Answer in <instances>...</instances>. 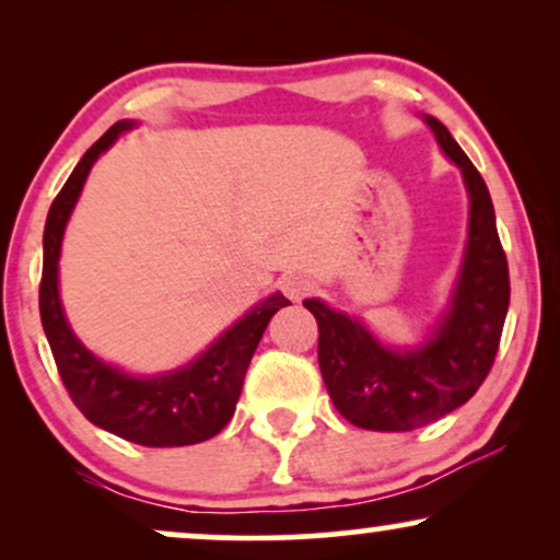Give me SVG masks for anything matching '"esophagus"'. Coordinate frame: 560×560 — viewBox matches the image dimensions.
Instances as JSON below:
<instances>
[{
    "label": "esophagus",
    "instance_id": "1",
    "mask_svg": "<svg viewBox=\"0 0 560 560\" xmlns=\"http://www.w3.org/2000/svg\"><path fill=\"white\" fill-rule=\"evenodd\" d=\"M280 288H282V293L290 298V301H303L305 295H311L313 282L308 278H301V275H290V278L280 282Z\"/></svg>",
    "mask_w": 560,
    "mask_h": 560
}]
</instances>
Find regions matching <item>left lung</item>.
Listing matches in <instances>:
<instances>
[{"label": "left lung", "mask_w": 560, "mask_h": 560, "mask_svg": "<svg viewBox=\"0 0 560 560\" xmlns=\"http://www.w3.org/2000/svg\"><path fill=\"white\" fill-rule=\"evenodd\" d=\"M425 125L462 171L469 232L448 308L418 347L382 343L362 320L303 301L318 324V366L336 410L366 431H416L462 408L492 370L510 305V272L487 183L435 117Z\"/></svg>", "instance_id": "8db88e82"}]
</instances>
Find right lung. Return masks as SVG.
I'll return each instance as SVG.
<instances>
[{"mask_svg": "<svg viewBox=\"0 0 560 560\" xmlns=\"http://www.w3.org/2000/svg\"><path fill=\"white\" fill-rule=\"evenodd\" d=\"M132 127H137L135 119H121L106 129L102 140L91 144L86 155L79 160L71 178L66 180L50 206L43 234L40 320L60 380L75 408L91 423L140 446H194V443L213 439L232 420L252 354L270 318L290 305V301L282 293L267 295L234 326H229L194 362L173 372L152 374V377H140V374H129L119 366L106 364L83 347L60 303V244H63L66 224L91 167L121 132H129Z\"/></svg>", "mask_w": 560, "mask_h": 560, "instance_id": "obj_1", "label": "right lung"}]
</instances>
